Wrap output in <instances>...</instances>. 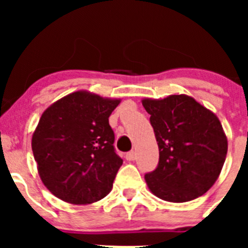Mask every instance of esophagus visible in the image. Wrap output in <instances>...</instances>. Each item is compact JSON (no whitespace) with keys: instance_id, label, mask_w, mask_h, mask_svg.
Listing matches in <instances>:
<instances>
[{"instance_id":"esophagus-1","label":"esophagus","mask_w":248,"mask_h":248,"mask_svg":"<svg viewBox=\"0 0 248 248\" xmlns=\"http://www.w3.org/2000/svg\"><path fill=\"white\" fill-rule=\"evenodd\" d=\"M125 159L128 160V161H133V160L135 159V153H134V151H129V153H126V154H125Z\"/></svg>"}]
</instances>
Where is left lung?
<instances>
[{"label":"left lung","instance_id":"1","mask_svg":"<svg viewBox=\"0 0 248 248\" xmlns=\"http://www.w3.org/2000/svg\"><path fill=\"white\" fill-rule=\"evenodd\" d=\"M154 129L159 163L146 172L149 189L170 202L199 198L217 180L227 154V139L214 113L187 95L144 99Z\"/></svg>","mask_w":248,"mask_h":248}]
</instances>
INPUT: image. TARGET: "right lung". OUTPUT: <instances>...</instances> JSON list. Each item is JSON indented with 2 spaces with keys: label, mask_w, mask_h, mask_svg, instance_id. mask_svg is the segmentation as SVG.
<instances>
[{
  "label": "right lung",
  "mask_w": 248,
  "mask_h": 248,
  "mask_svg": "<svg viewBox=\"0 0 248 248\" xmlns=\"http://www.w3.org/2000/svg\"><path fill=\"white\" fill-rule=\"evenodd\" d=\"M120 100L74 92L39 119L32 151L42 183L65 202L85 205L110 192L123 160L109 117Z\"/></svg>",
  "instance_id": "right-lung-1"
}]
</instances>
